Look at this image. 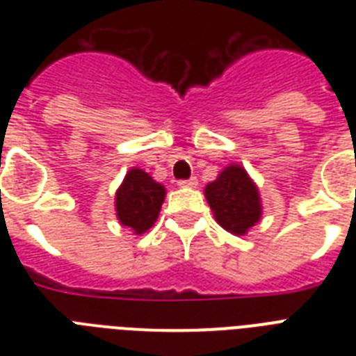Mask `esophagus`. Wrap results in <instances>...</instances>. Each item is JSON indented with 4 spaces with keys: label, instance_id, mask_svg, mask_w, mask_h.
<instances>
[{
    "label": "esophagus",
    "instance_id": "esophagus-1",
    "mask_svg": "<svg viewBox=\"0 0 356 356\" xmlns=\"http://www.w3.org/2000/svg\"><path fill=\"white\" fill-rule=\"evenodd\" d=\"M177 184L181 186V188H195V186H197V179H195V177L181 179Z\"/></svg>",
    "mask_w": 356,
    "mask_h": 356
}]
</instances>
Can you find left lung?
Segmentation results:
<instances>
[{
    "mask_svg": "<svg viewBox=\"0 0 356 356\" xmlns=\"http://www.w3.org/2000/svg\"><path fill=\"white\" fill-rule=\"evenodd\" d=\"M205 197L216 222L233 234H245L260 220L259 190L240 166L225 168L205 188Z\"/></svg>",
    "mask_w": 356,
    "mask_h": 356,
    "instance_id": "obj_1",
    "label": "left lung"
}]
</instances>
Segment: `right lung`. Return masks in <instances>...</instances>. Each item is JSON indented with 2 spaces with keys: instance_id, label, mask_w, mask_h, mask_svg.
Listing matches in <instances>:
<instances>
[{
  "instance_id": "obj_1",
  "label": "right lung",
  "mask_w": 356,
  "mask_h": 356,
  "mask_svg": "<svg viewBox=\"0 0 356 356\" xmlns=\"http://www.w3.org/2000/svg\"><path fill=\"white\" fill-rule=\"evenodd\" d=\"M166 190L142 170H131L116 194V214L122 225L145 233L161 212Z\"/></svg>"
}]
</instances>
